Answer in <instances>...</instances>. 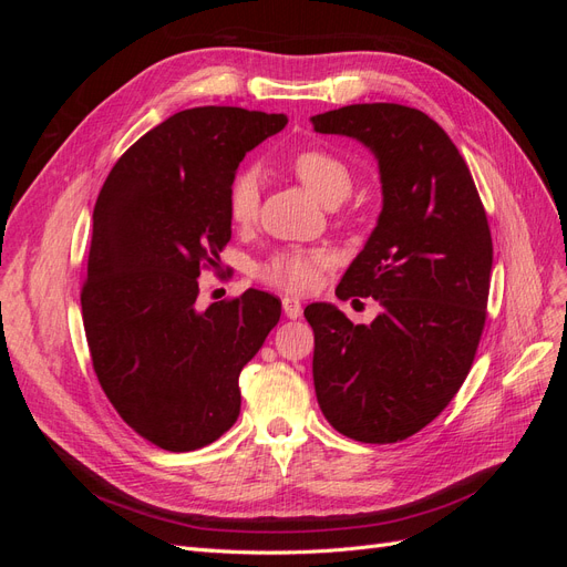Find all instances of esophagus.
Masks as SVG:
<instances>
[{"label":"esophagus","mask_w":567,"mask_h":567,"mask_svg":"<svg viewBox=\"0 0 567 567\" xmlns=\"http://www.w3.org/2000/svg\"><path fill=\"white\" fill-rule=\"evenodd\" d=\"M281 305H284V315H286L288 319H300V315H302L300 300H296V298H284Z\"/></svg>","instance_id":"1"}]
</instances>
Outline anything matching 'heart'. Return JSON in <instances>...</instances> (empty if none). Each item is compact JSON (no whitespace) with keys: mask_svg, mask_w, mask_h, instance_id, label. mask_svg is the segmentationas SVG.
Returning a JSON list of instances; mask_svg holds the SVG:
<instances>
[{"mask_svg":"<svg viewBox=\"0 0 567 567\" xmlns=\"http://www.w3.org/2000/svg\"><path fill=\"white\" fill-rule=\"evenodd\" d=\"M296 177L302 186L321 203L333 198H346L352 186V175L348 165L342 163L333 153L323 148H305L290 163ZM260 205V182L252 169H241L231 182L229 188V215L238 225H248L257 215ZM333 262L329 250L312 248V250H281L260 267V279L269 286H277L288 293H307L312 290L323 269Z\"/></svg>","mask_w":567,"mask_h":567,"instance_id":"heart-1","label":"heart"}]
</instances>
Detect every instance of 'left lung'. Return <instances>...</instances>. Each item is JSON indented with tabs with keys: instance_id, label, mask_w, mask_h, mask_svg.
I'll use <instances>...</instances> for the list:
<instances>
[{
	"instance_id": "obj_1",
	"label": "left lung",
	"mask_w": 567,
	"mask_h": 567,
	"mask_svg": "<svg viewBox=\"0 0 567 567\" xmlns=\"http://www.w3.org/2000/svg\"><path fill=\"white\" fill-rule=\"evenodd\" d=\"M319 134L367 146L383 208L336 288L340 300L375 298L371 323L331 302L305 307L315 331L317 402L357 442L406 440L466 381L492 274V236L471 169L435 120L400 104H354L312 117Z\"/></svg>"
}]
</instances>
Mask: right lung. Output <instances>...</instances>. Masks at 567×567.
Masks as SVG:
<instances>
[{"instance_id": "obj_1", "label": "right lung", "mask_w": 567, "mask_h": 567, "mask_svg": "<svg viewBox=\"0 0 567 567\" xmlns=\"http://www.w3.org/2000/svg\"><path fill=\"white\" fill-rule=\"evenodd\" d=\"M284 113L200 106L169 115L120 158L94 205L82 321L96 379L123 421L167 452L225 435L238 375L281 317L248 288L198 310V277L231 238L238 163Z\"/></svg>"}]
</instances>
